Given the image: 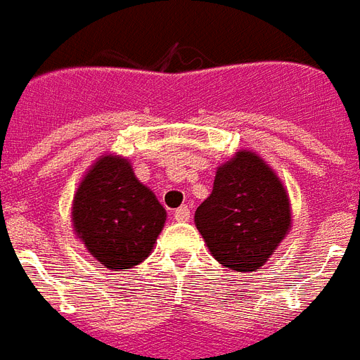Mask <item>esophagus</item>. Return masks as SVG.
<instances>
[{"label": "esophagus", "mask_w": 360, "mask_h": 360, "mask_svg": "<svg viewBox=\"0 0 360 360\" xmlns=\"http://www.w3.org/2000/svg\"><path fill=\"white\" fill-rule=\"evenodd\" d=\"M190 215H192V213H190V207H188V205H182V207H178L174 211L176 221H188Z\"/></svg>", "instance_id": "34e87169"}]
</instances>
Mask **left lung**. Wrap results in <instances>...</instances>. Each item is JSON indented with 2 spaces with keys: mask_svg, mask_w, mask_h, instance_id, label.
<instances>
[{
  "mask_svg": "<svg viewBox=\"0 0 360 360\" xmlns=\"http://www.w3.org/2000/svg\"><path fill=\"white\" fill-rule=\"evenodd\" d=\"M195 226L219 264L254 271L289 231V198L264 160L240 151L217 170L213 192L195 211Z\"/></svg>",
  "mask_w": 360,
  "mask_h": 360,
  "instance_id": "left-lung-1",
  "label": "left lung"
}]
</instances>
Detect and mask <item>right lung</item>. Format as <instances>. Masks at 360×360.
I'll return each instance as SVG.
<instances>
[{
	"mask_svg": "<svg viewBox=\"0 0 360 360\" xmlns=\"http://www.w3.org/2000/svg\"><path fill=\"white\" fill-rule=\"evenodd\" d=\"M167 211L120 157H103L79 186L73 226L86 250L110 269H127L151 254Z\"/></svg>",
	"mask_w": 360,
	"mask_h": 360,
	"instance_id": "add662e5",
	"label": "right lung"
}]
</instances>
